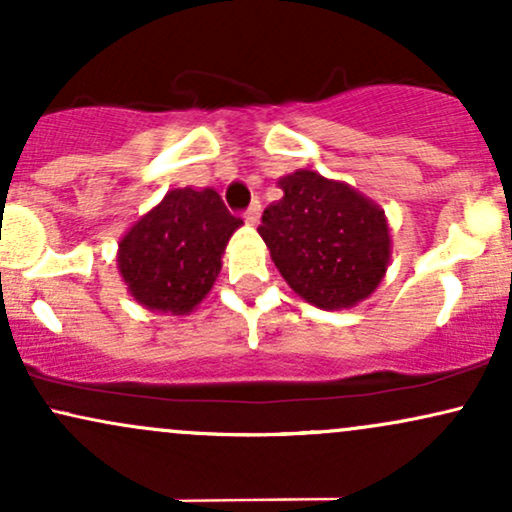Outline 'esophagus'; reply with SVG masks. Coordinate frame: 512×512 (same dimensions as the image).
<instances>
[{"label":"esophagus","instance_id":"obj_1","mask_svg":"<svg viewBox=\"0 0 512 512\" xmlns=\"http://www.w3.org/2000/svg\"><path fill=\"white\" fill-rule=\"evenodd\" d=\"M260 214H262V204L252 202L250 209L243 214V219H245V223H248V226H257V221H260Z\"/></svg>","mask_w":512,"mask_h":512}]
</instances>
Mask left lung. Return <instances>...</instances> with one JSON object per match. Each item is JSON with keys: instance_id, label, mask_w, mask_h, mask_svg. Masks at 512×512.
<instances>
[{"instance_id": "left-lung-1", "label": "left lung", "mask_w": 512, "mask_h": 512, "mask_svg": "<svg viewBox=\"0 0 512 512\" xmlns=\"http://www.w3.org/2000/svg\"><path fill=\"white\" fill-rule=\"evenodd\" d=\"M284 197L257 228L272 262L303 301L354 308L380 286L392 238L385 211L342 180L298 168L279 180Z\"/></svg>"}]
</instances>
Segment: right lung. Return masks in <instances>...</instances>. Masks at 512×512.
Here are the masks:
<instances>
[{"label":"right lung","mask_w":512,"mask_h":512,"mask_svg":"<svg viewBox=\"0 0 512 512\" xmlns=\"http://www.w3.org/2000/svg\"><path fill=\"white\" fill-rule=\"evenodd\" d=\"M243 226L216 190L178 187L117 243V272L146 310L190 315L207 298L228 240Z\"/></svg>","instance_id":"right-lung-1"}]
</instances>
